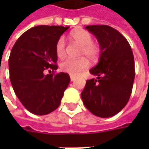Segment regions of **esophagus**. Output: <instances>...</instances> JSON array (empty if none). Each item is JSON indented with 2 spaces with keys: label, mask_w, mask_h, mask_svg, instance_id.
<instances>
[{
  "label": "esophagus",
  "mask_w": 149,
  "mask_h": 149,
  "mask_svg": "<svg viewBox=\"0 0 149 149\" xmlns=\"http://www.w3.org/2000/svg\"><path fill=\"white\" fill-rule=\"evenodd\" d=\"M76 79V77H74V76H73V75H70V80L71 81H74Z\"/></svg>",
  "instance_id": "esophagus-1"
}]
</instances>
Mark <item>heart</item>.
Segmentation results:
<instances>
[{
  "label": "heart",
  "instance_id": "b5f03b06",
  "mask_svg": "<svg viewBox=\"0 0 149 149\" xmlns=\"http://www.w3.org/2000/svg\"><path fill=\"white\" fill-rule=\"evenodd\" d=\"M70 37L75 42L80 45L79 56H84L79 59L67 58L60 63V67L61 70L69 73L71 75H78L80 73L89 68V59L91 61L98 60L100 55V47L93 42L94 37L90 32L85 30H78L70 33ZM65 40L63 37H60L55 45L56 54L58 57H63L65 54Z\"/></svg>",
  "mask_w": 149,
  "mask_h": 149
}]
</instances>
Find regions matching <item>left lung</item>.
I'll return each mask as SVG.
<instances>
[{"label":"left lung","mask_w":149,"mask_h":149,"mask_svg":"<svg viewBox=\"0 0 149 149\" xmlns=\"http://www.w3.org/2000/svg\"><path fill=\"white\" fill-rule=\"evenodd\" d=\"M100 47L99 63L89 72L98 76L86 81L81 93L84 106L98 117L117 114L129 102L135 77L131 46L117 30L106 25L87 26Z\"/></svg>","instance_id":"1"}]
</instances>
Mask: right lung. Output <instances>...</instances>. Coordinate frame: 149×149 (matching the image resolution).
<instances>
[{"instance_id": "1", "label": "right lung", "mask_w": 149, "mask_h": 149, "mask_svg": "<svg viewBox=\"0 0 149 149\" xmlns=\"http://www.w3.org/2000/svg\"><path fill=\"white\" fill-rule=\"evenodd\" d=\"M68 29L61 26L32 27L20 36L10 51V83L21 104L34 114L45 115L55 110L70 84L67 73H54L58 69L56 42ZM46 71L49 75L45 74Z\"/></svg>"}]
</instances>
